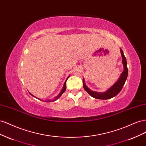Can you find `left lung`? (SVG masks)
Wrapping results in <instances>:
<instances>
[{
    "label": "left lung",
    "instance_id": "1",
    "mask_svg": "<svg viewBox=\"0 0 146 146\" xmlns=\"http://www.w3.org/2000/svg\"><path fill=\"white\" fill-rule=\"evenodd\" d=\"M121 52L122 56V63L123 64V67H124V70H123V71L121 74L117 82L116 83H114L107 91H106L105 92H97L95 91H92L90 90L89 88L85 85V81H84V79H83V86L84 90H85L91 96H92V98L102 100L109 99L113 98V97L117 95L122 90L127 78L128 68L126 58L125 57L122 49H121Z\"/></svg>",
    "mask_w": 146,
    "mask_h": 146
}]
</instances>
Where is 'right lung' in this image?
I'll list each match as a JSON object with an SVG mask.
<instances>
[{
  "label": "right lung",
  "instance_id": "right-lung-1",
  "mask_svg": "<svg viewBox=\"0 0 146 146\" xmlns=\"http://www.w3.org/2000/svg\"><path fill=\"white\" fill-rule=\"evenodd\" d=\"M69 77V76L68 77V78H67V80H68V78ZM67 80H66V82H65V83H64V86H63V89H62V90H61V91L60 92V93L58 95V96H57L56 97V98H55V99H54V100H47L46 101V102H53V101H55V100H56L57 99H58V98H60V97L61 96V95H62L63 94V93H64V91H66V81H67ZM31 95H32V96H33L32 94H31ZM34 97V96H33ZM39 100H40V99H39Z\"/></svg>",
  "mask_w": 146,
  "mask_h": 146
}]
</instances>
